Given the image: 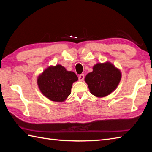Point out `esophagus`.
I'll list each match as a JSON object with an SVG mask.
<instances>
[{
    "label": "esophagus",
    "mask_w": 152,
    "mask_h": 152,
    "mask_svg": "<svg viewBox=\"0 0 152 152\" xmlns=\"http://www.w3.org/2000/svg\"><path fill=\"white\" fill-rule=\"evenodd\" d=\"M78 79H79L80 81H83V79H84V74H80V75L78 77Z\"/></svg>",
    "instance_id": "esophagus-1"
}]
</instances>
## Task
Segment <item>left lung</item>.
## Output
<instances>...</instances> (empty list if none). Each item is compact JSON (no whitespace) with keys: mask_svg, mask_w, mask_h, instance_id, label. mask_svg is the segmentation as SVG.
<instances>
[{"mask_svg":"<svg viewBox=\"0 0 152 152\" xmlns=\"http://www.w3.org/2000/svg\"><path fill=\"white\" fill-rule=\"evenodd\" d=\"M121 78L119 69L111 63L106 62L93 66V71L87 74L85 81L92 95L104 97L117 88Z\"/></svg>","mask_w":152,"mask_h":152,"instance_id":"1","label":"left lung"}]
</instances>
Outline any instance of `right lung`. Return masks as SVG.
<instances>
[{"label": "right lung", "instance_id": "obj_1", "mask_svg": "<svg viewBox=\"0 0 152 152\" xmlns=\"http://www.w3.org/2000/svg\"><path fill=\"white\" fill-rule=\"evenodd\" d=\"M78 80L75 73L57 64L45 69L38 76L37 83L42 93L48 99L63 102L70 95L72 83Z\"/></svg>", "mask_w": 152, "mask_h": 152}]
</instances>
